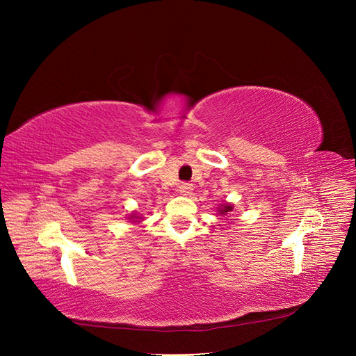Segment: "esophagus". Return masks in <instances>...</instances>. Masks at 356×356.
Instances as JSON below:
<instances>
[{"label":"esophagus","mask_w":356,"mask_h":356,"mask_svg":"<svg viewBox=\"0 0 356 356\" xmlns=\"http://www.w3.org/2000/svg\"><path fill=\"white\" fill-rule=\"evenodd\" d=\"M193 191V186L190 184V182H181L179 184V193L182 196H190Z\"/></svg>","instance_id":"1"}]
</instances>
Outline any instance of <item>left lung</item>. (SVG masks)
Returning <instances> with one entry per match:
<instances>
[{"instance_id":"8db88e82","label":"left lung","mask_w":356,"mask_h":356,"mask_svg":"<svg viewBox=\"0 0 356 356\" xmlns=\"http://www.w3.org/2000/svg\"><path fill=\"white\" fill-rule=\"evenodd\" d=\"M221 209H220V213L222 215H227L230 211H233V207H230V204H221Z\"/></svg>"}]
</instances>
